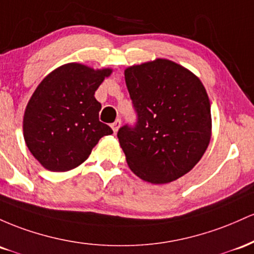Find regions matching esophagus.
<instances>
[{
	"label": "esophagus",
	"instance_id": "esophagus-1",
	"mask_svg": "<svg viewBox=\"0 0 254 254\" xmlns=\"http://www.w3.org/2000/svg\"><path fill=\"white\" fill-rule=\"evenodd\" d=\"M110 126H112V128H113V130H114V133H116L119 130V128H120V126H121V120L120 119H118V120H115V121L113 122L112 125H110Z\"/></svg>",
	"mask_w": 254,
	"mask_h": 254
}]
</instances>
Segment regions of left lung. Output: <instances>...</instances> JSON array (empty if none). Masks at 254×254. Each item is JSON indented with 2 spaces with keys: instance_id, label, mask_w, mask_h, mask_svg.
Listing matches in <instances>:
<instances>
[{
  "instance_id": "8db88e82",
  "label": "left lung",
  "mask_w": 254,
  "mask_h": 254,
  "mask_svg": "<svg viewBox=\"0 0 254 254\" xmlns=\"http://www.w3.org/2000/svg\"><path fill=\"white\" fill-rule=\"evenodd\" d=\"M136 121L118 138L128 167L151 184H167L200 161L211 135L206 90L182 65L158 59L125 70Z\"/></svg>"
}]
</instances>
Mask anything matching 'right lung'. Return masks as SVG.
Returning a JSON list of instances; mask_svg holds the SVG:
<instances>
[{
    "label": "right lung",
    "mask_w": 254,
    "mask_h": 254,
    "mask_svg": "<svg viewBox=\"0 0 254 254\" xmlns=\"http://www.w3.org/2000/svg\"><path fill=\"white\" fill-rule=\"evenodd\" d=\"M112 70L68 64L45 76L26 107L28 150L51 172H67L86 161L99 139L113 129L99 121L95 92Z\"/></svg>",
    "instance_id": "right-lung-1"
}]
</instances>
